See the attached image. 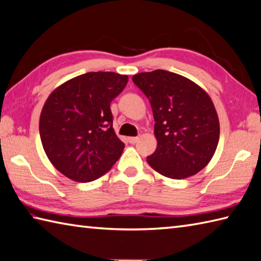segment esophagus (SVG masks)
I'll return each mask as SVG.
<instances>
[{
  "instance_id": "34e87169",
  "label": "esophagus",
  "mask_w": 261,
  "mask_h": 261,
  "mask_svg": "<svg viewBox=\"0 0 261 261\" xmlns=\"http://www.w3.org/2000/svg\"><path fill=\"white\" fill-rule=\"evenodd\" d=\"M138 140H139V137H130L129 138L130 144H136V142H138Z\"/></svg>"
}]
</instances>
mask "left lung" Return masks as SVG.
Masks as SVG:
<instances>
[{
    "label": "left lung",
    "instance_id": "8db88e82",
    "mask_svg": "<svg viewBox=\"0 0 261 261\" xmlns=\"http://www.w3.org/2000/svg\"><path fill=\"white\" fill-rule=\"evenodd\" d=\"M149 99L157 139L147 162L170 178H186L201 171L218 145L219 121L211 97L186 76L165 70L132 76Z\"/></svg>",
    "mask_w": 261,
    "mask_h": 261
}]
</instances>
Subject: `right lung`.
Masks as SVG:
<instances>
[{"label":"right lung","mask_w":261,"mask_h":261,"mask_svg":"<svg viewBox=\"0 0 261 261\" xmlns=\"http://www.w3.org/2000/svg\"><path fill=\"white\" fill-rule=\"evenodd\" d=\"M127 79L115 72H88L59 86L46 99L40 140L50 163L66 177L94 181L120 158L124 144L114 132L110 105Z\"/></svg>","instance_id":"obj_1"}]
</instances>
